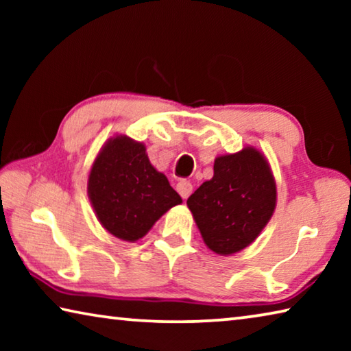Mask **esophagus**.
Returning <instances> with one entry per match:
<instances>
[{
    "instance_id": "obj_1",
    "label": "esophagus",
    "mask_w": 351,
    "mask_h": 351,
    "mask_svg": "<svg viewBox=\"0 0 351 351\" xmlns=\"http://www.w3.org/2000/svg\"><path fill=\"white\" fill-rule=\"evenodd\" d=\"M176 190L182 197V199H187L190 197V193H192L193 186L189 181H180L176 184Z\"/></svg>"
}]
</instances>
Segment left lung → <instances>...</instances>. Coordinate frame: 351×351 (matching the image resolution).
Returning a JSON list of instances; mask_svg holds the SVG:
<instances>
[{
    "instance_id": "obj_1",
    "label": "left lung",
    "mask_w": 351,
    "mask_h": 351,
    "mask_svg": "<svg viewBox=\"0 0 351 351\" xmlns=\"http://www.w3.org/2000/svg\"><path fill=\"white\" fill-rule=\"evenodd\" d=\"M276 204L274 175L255 147L217 156L212 180L187 199L206 246L218 255H232L254 243Z\"/></svg>"
}]
</instances>
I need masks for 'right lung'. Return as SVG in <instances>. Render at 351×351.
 <instances>
[{
    "label": "right lung",
    "mask_w": 351,
    "mask_h": 351,
    "mask_svg": "<svg viewBox=\"0 0 351 351\" xmlns=\"http://www.w3.org/2000/svg\"><path fill=\"white\" fill-rule=\"evenodd\" d=\"M145 150L144 142L112 136L100 148L88 176V197L99 223L130 243L141 240L165 212L182 203Z\"/></svg>",
    "instance_id": "right-lung-1"
}]
</instances>
